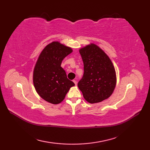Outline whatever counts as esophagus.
Wrapping results in <instances>:
<instances>
[{
  "label": "esophagus",
  "mask_w": 150,
  "mask_h": 150,
  "mask_svg": "<svg viewBox=\"0 0 150 150\" xmlns=\"http://www.w3.org/2000/svg\"><path fill=\"white\" fill-rule=\"evenodd\" d=\"M73 82H74V83L75 84V85L77 86V84H78V83H77V81H76V80H73Z\"/></svg>",
  "instance_id": "esophagus-1"
}]
</instances>
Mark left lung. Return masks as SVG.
I'll return each instance as SVG.
<instances>
[{"mask_svg": "<svg viewBox=\"0 0 150 150\" xmlns=\"http://www.w3.org/2000/svg\"><path fill=\"white\" fill-rule=\"evenodd\" d=\"M84 63V74L78 84L84 99L97 103L110 98L116 84L115 67L110 57L94 44L81 48Z\"/></svg>", "mask_w": 150, "mask_h": 150, "instance_id": "1", "label": "left lung"}]
</instances>
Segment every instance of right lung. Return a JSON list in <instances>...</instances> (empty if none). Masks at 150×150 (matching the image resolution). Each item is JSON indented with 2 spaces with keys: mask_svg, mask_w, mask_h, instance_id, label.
<instances>
[{
  "mask_svg": "<svg viewBox=\"0 0 150 150\" xmlns=\"http://www.w3.org/2000/svg\"><path fill=\"white\" fill-rule=\"evenodd\" d=\"M72 52L71 47L54 41L40 54L33 72V83L36 92L48 103H61L70 88L75 85L67 79L61 66L64 58Z\"/></svg>",
  "mask_w": 150,
  "mask_h": 150,
  "instance_id": "add662e5",
  "label": "right lung"
}]
</instances>
